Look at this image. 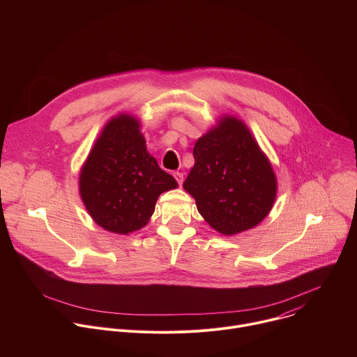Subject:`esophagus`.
Returning a JSON list of instances; mask_svg holds the SVG:
<instances>
[{"label":"esophagus","mask_w":357,"mask_h":357,"mask_svg":"<svg viewBox=\"0 0 357 357\" xmlns=\"http://www.w3.org/2000/svg\"><path fill=\"white\" fill-rule=\"evenodd\" d=\"M174 176H175V179L178 181V183L182 185V182H183V174H182V172H174Z\"/></svg>","instance_id":"esophagus-1"}]
</instances>
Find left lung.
<instances>
[{"label": "left lung", "mask_w": 357, "mask_h": 357, "mask_svg": "<svg viewBox=\"0 0 357 357\" xmlns=\"http://www.w3.org/2000/svg\"><path fill=\"white\" fill-rule=\"evenodd\" d=\"M193 158L183 188L215 230L231 236L257 226L268 215L277 192L275 175L240 120L222 119L196 141Z\"/></svg>", "instance_id": "8db88e82"}]
</instances>
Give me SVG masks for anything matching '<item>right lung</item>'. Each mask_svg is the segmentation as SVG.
Listing matches in <instances>:
<instances>
[{
    "label": "right lung",
    "mask_w": 357,
    "mask_h": 357,
    "mask_svg": "<svg viewBox=\"0 0 357 357\" xmlns=\"http://www.w3.org/2000/svg\"><path fill=\"white\" fill-rule=\"evenodd\" d=\"M79 183L94 222L117 234L144 227L160 195L178 186L148 154L139 124L128 114L105 127L82 168Z\"/></svg>",
    "instance_id": "right-lung-1"
}]
</instances>
